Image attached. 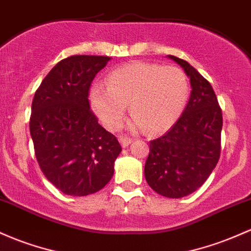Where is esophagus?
<instances>
[{
    "label": "esophagus",
    "instance_id": "obj_1",
    "mask_svg": "<svg viewBox=\"0 0 251 251\" xmlns=\"http://www.w3.org/2000/svg\"><path fill=\"white\" fill-rule=\"evenodd\" d=\"M119 140H120L121 145H123V148L128 147V145H130L131 143H132V139L131 138H128V137H124V136L119 137Z\"/></svg>",
    "mask_w": 251,
    "mask_h": 251
}]
</instances>
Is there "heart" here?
Listing matches in <instances>:
<instances>
[{"label": "heart", "mask_w": 251, "mask_h": 251, "mask_svg": "<svg viewBox=\"0 0 251 251\" xmlns=\"http://www.w3.org/2000/svg\"><path fill=\"white\" fill-rule=\"evenodd\" d=\"M188 96V81L177 67L136 62L112 71L106 87L94 84L89 92L93 111L104 127L117 130L126 104L133 115L130 127L150 133L167 131L180 117Z\"/></svg>", "instance_id": "obj_1"}]
</instances>
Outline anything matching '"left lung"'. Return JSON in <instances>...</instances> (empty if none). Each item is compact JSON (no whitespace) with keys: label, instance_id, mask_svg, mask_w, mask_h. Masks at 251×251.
Returning a JSON list of instances; mask_svg holds the SVG:
<instances>
[{"label":"left lung","instance_id":"8db88e82","mask_svg":"<svg viewBox=\"0 0 251 251\" xmlns=\"http://www.w3.org/2000/svg\"><path fill=\"white\" fill-rule=\"evenodd\" d=\"M191 81V98L175 125L150 142L144 175L158 194L178 199L197 191L219 161L222 109L210 82L186 60L168 56Z\"/></svg>","mask_w":251,"mask_h":251}]
</instances>
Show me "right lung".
Returning a JSON list of instances; mask_svg holds the SVG:
<instances>
[{"label":"right lung","mask_w":251,"mask_h":251,"mask_svg":"<svg viewBox=\"0 0 251 251\" xmlns=\"http://www.w3.org/2000/svg\"><path fill=\"white\" fill-rule=\"evenodd\" d=\"M109 59L87 54L62 59L33 98L29 132L35 157L45 177L64 194H93L114 174L121 145L98 123L88 100L93 79Z\"/></svg>","instance_id":"add662e5"}]
</instances>
